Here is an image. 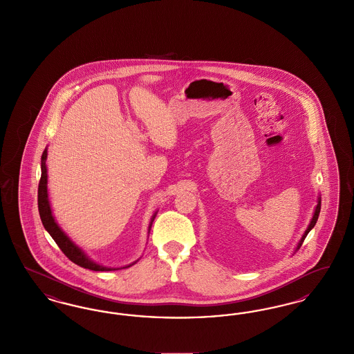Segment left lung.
<instances>
[{
  "mask_svg": "<svg viewBox=\"0 0 354 354\" xmlns=\"http://www.w3.org/2000/svg\"><path fill=\"white\" fill-rule=\"evenodd\" d=\"M320 209H321V199H319V204H317V207H316V211H315V215H313V219L310 221V224H309V227H308V230L305 231V234H304L303 237H301V240H300V243H299V245H297V250H300V247H301V244L304 243V240H305V237L306 235L309 234V231L316 225V221L319 219V215H320Z\"/></svg>",
  "mask_w": 354,
  "mask_h": 354,
  "instance_id": "8db88e82",
  "label": "left lung"
}]
</instances>
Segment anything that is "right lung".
<instances>
[{
  "label": "right lung",
  "instance_id": "right-lung-1",
  "mask_svg": "<svg viewBox=\"0 0 354 354\" xmlns=\"http://www.w3.org/2000/svg\"><path fill=\"white\" fill-rule=\"evenodd\" d=\"M46 155L48 153L45 150L42 152V156H41V179H39V185H38V211H39L41 221H42L45 230L50 234L51 237L54 239V241L57 243V245L61 248V251L65 253V256L68 257V260H71L74 264L90 270H119V268H106L103 266H98V264L90 261L86 257V254L77 245H74V243L62 232V230L55 223V220L51 215L50 204H49V199H48V187H46L48 174H46V163H45Z\"/></svg>",
  "mask_w": 354,
  "mask_h": 354
}]
</instances>
